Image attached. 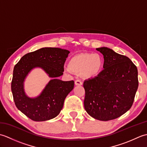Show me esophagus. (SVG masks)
<instances>
[{
  "label": "esophagus",
  "mask_w": 147,
  "mask_h": 147,
  "mask_svg": "<svg viewBox=\"0 0 147 147\" xmlns=\"http://www.w3.org/2000/svg\"><path fill=\"white\" fill-rule=\"evenodd\" d=\"M74 83H75L76 85H83V83L80 80H76L75 82H74Z\"/></svg>",
  "instance_id": "34e87169"
}]
</instances>
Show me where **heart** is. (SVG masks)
Masks as SVG:
<instances>
[{
  "instance_id": "obj_1",
  "label": "heart",
  "mask_w": 147,
  "mask_h": 147,
  "mask_svg": "<svg viewBox=\"0 0 147 147\" xmlns=\"http://www.w3.org/2000/svg\"><path fill=\"white\" fill-rule=\"evenodd\" d=\"M104 61L100 55L93 54H83L72 57L68 63V67L64 68L66 72L82 73L87 78L97 76L102 69Z\"/></svg>"
}]
</instances>
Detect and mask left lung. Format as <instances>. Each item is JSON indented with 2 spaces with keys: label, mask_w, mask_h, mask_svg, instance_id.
<instances>
[{
  "label": "left lung",
  "mask_w": 147,
  "mask_h": 147,
  "mask_svg": "<svg viewBox=\"0 0 147 147\" xmlns=\"http://www.w3.org/2000/svg\"><path fill=\"white\" fill-rule=\"evenodd\" d=\"M96 49L104 55V69L84 82V107L90 116L107 121L131 107L138 86V69L125 55L107 47Z\"/></svg>",
  "instance_id": "obj_1"
}]
</instances>
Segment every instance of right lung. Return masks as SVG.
Here are the masks:
<instances>
[{"label":"right lung","instance_id":"1","mask_svg":"<svg viewBox=\"0 0 147 147\" xmlns=\"http://www.w3.org/2000/svg\"><path fill=\"white\" fill-rule=\"evenodd\" d=\"M70 52L60 48L45 47L28 53L15 65L11 91L16 107L34 121H45L55 117L63 107L66 96L73 89L74 81L58 79ZM40 67L53 79L39 96L30 98L24 92V82L30 70Z\"/></svg>","mask_w":147,"mask_h":147}]
</instances>
